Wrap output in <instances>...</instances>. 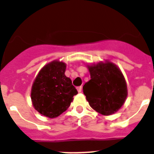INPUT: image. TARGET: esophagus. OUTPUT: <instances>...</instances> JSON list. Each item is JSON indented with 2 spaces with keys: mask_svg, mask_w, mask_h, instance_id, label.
Returning a JSON list of instances; mask_svg holds the SVG:
<instances>
[{
  "mask_svg": "<svg viewBox=\"0 0 154 154\" xmlns=\"http://www.w3.org/2000/svg\"><path fill=\"white\" fill-rule=\"evenodd\" d=\"M77 89L78 92H81V91H82V87H81V86H79V87L77 88Z\"/></svg>",
  "mask_w": 154,
  "mask_h": 154,
  "instance_id": "1",
  "label": "esophagus"
}]
</instances>
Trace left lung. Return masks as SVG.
I'll return each mask as SVG.
<instances>
[{
    "label": "left lung",
    "mask_w": 154,
    "mask_h": 154,
    "mask_svg": "<svg viewBox=\"0 0 154 154\" xmlns=\"http://www.w3.org/2000/svg\"><path fill=\"white\" fill-rule=\"evenodd\" d=\"M91 80L83 86L90 106L103 115L116 113L127 98L125 77L117 66L110 62L89 66Z\"/></svg>",
    "instance_id": "obj_1"
}]
</instances>
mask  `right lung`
Segmentation results:
<instances>
[{
    "mask_svg": "<svg viewBox=\"0 0 154 154\" xmlns=\"http://www.w3.org/2000/svg\"><path fill=\"white\" fill-rule=\"evenodd\" d=\"M66 67L63 62H51L41 69L32 86L33 106L49 118L65 112L77 94L71 80L65 75Z\"/></svg>",
    "mask_w": 154,
    "mask_h": 154,
    "instance_id": "1",
    "label": "right lung"
}]
</instances>
